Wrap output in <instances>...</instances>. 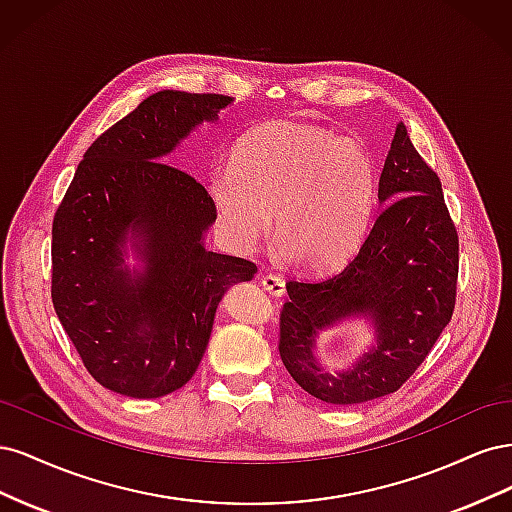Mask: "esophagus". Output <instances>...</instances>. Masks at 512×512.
I'll use <instances>...</instances> for the list:
<instances>
[{"instance_id":"34e87169","label":"esophagus","mask_w":512,"mask_h":512,"mask_svg":"<svg viewBox=\"0 0 512 512\" xmlns=\"http://www.w3.org/2000/svg\"><path fill=\"white\" fill-rule=\"evenodd\" d=\"M260 284L265 286V290L269 294H273V297H282V294L286 292V282L282 280L280 275H273V273H267L260 277Z\"/></svg>"}]
</instances>
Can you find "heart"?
Segmentation results:
<instances>
[{
    "label": "heart",
    "mask_w": 512,
    "mask_h": 512,
    "mask_svg": "<svg viewBox=\"0 0 512 512\" xmlns=\"http://www.w3.org/2000/svg\"><path fill=\"white\" fill-rule=\"evenodd\" d=\"M211 194L232 241L254 243L271 215L277 247L305 269H331L359 245L378 194L365 147L331 130L273 121L247 132Z\"/></svg>",
    "instance_id": "1"
}]
</instances>
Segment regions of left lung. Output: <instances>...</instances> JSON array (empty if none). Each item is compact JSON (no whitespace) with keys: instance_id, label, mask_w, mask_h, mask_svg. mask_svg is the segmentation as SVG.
<instances>
[{"instance_id":"1","label":"left lung","mask_w":512,"mask_h":512,"mask_svg":"<svg viewBox=\"0 0 512 512\" xmlns=\"http://www.w3.org/2000/svg\"><path fill=\"white\" fill-rule=\"evenodd\" d=\"M378 211L344 269L288 280L280 356L303 391L327 404H363L401 389L453 318L459 237L440 177L397 123L380 183ZM367 313L379 346L348 372H324L313 356L318 330Z\"/></svg>"}]
</instances>
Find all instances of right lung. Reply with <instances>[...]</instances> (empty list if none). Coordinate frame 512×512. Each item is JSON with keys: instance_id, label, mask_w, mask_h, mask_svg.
I'll use <instances>...</instances> for the list:
<instances>
[{"instance_id": "add662e5", "label": "right lung", "mask_w": 512, "mask_h": 512, "mask_svg": "<svg viewBox=\"0 0 512 512\" xmlns=\"http://www.w3.org/2000/svg\"><path fill=\"white\" fill-rule=\"evenodd\" d=\"M230 102L175 89L149 96L91 143L55 211L53 307L108 391L153 399L181 389L207 350L224 292L256 273L250 260L205 250L213 198L164 162ZM128 238L146 258L143 274L122 267Z\"/></svg>"}]
</instances>
